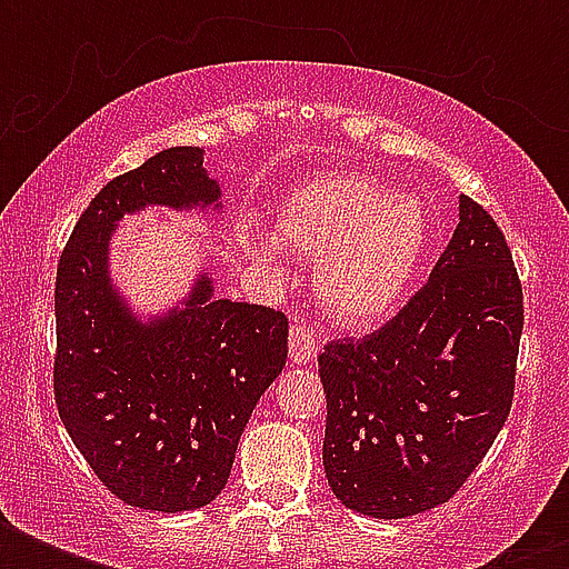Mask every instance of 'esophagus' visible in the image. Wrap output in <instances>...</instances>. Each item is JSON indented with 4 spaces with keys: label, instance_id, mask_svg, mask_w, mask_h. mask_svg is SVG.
Instances as JSON below:
<instances>
[{
    "label": "esophagus",
    "instance_id": "esophagus-1",
    "mask_svg": "<svg viewBox=\"0 0 569 569\" xmlns=\"http://www.w3.org/2000/svg\"><path fill=\"white\" fill-rule=\"evenodd\" d=\"M316 355H319V339H316V333L303 321L292 325V330H289V360L295 366H307L316 360Z\"/></svg>",
    "mask_w": 569,
    "mask_h": 569
}]
</instances>
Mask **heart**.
<instances>
[{"mask_svg": "<svg viewBox=\"0 0 569 569\" xmlns=\"http://www.w3.org/2000/svg\"><path fill=\"white\" fill-rule=\"evenodd\" d=\"M286 250L319 259L316 295L342 325H372L413 283L431 241L422 200L389 194L357 173H328L295 191L274 218ZM241 248L259 266H274L277 241L253 223L239 230Z\"/></svg>", "mask_w": 569, "mask_h": 569, "instance_id": "heart-1", "label": "heart"}]
</instances>
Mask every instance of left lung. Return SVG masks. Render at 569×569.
Segmentation results:
<instances>
[{
  "instance_id": "1",
  "label": "left lung",
  "mask_w": 569,
  "mask_h": 569,
  "mask_svg": "<svg viewBox=\"0 0 569 569\" xmlns=\"http://www.w3.org/2000/svg\"><path fill=\"white\" fill-rule=\"evenodd\" d=\"M522 286L502 230L472 197L428 283L366 339L319 355L325 472L339 502L405 520L449 502L511 413Z\"/></svg>"
}]
</instances>
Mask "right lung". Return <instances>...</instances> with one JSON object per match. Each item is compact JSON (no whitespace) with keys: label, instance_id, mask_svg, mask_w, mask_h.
Returning a JSON list of instances; mask_svg holds the SVG:
<instances>
[{"label":"right lung","instance_id":"right-lung-1","mask_svg":"<svg viewBox=\"0 0 569 569\" xmlns=\"http://www.w3.org/2000/svg\"><path fill=\"white\" fill-rule=\"evenodd\" d=\"M218 200L203 150L171 147L102 186L58 259V416L102 485L144 511H194L221 493L259 396L286 366L283 312L214 298L209 274L150 321L111 286L109 241L123 214Z\"/></svg>","mask_w":569,"mask_h":569}]
</instances>
